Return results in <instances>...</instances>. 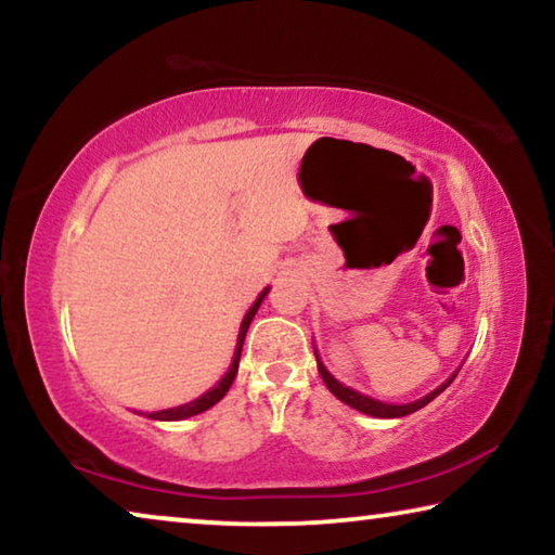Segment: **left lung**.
<instances>
[{
	"mask_svg": "<svg viewBox=\"0 0 555 555\" xmlns=\"http://www.w3.org/2000/svg\"><path fill=\"white\" fill-rule=\"evenodd\" d=\"M315 360H318V372H321V377H323V382H325V387L331 389L337 399H340L343 403H347V406H352V409L362 411V413H370V416H377V418H399V416H409V413L418 411V409H424L428 401H434L440 391L448 389V384L453 382V379H455V374L460 372V370H457V372L453 374V377H450L446 384H440V387H438L436 391L426 393L424 399H416V401H411V403H384V401H377V399L364 397V393L354 391V389L345 387V384L337 382V379L333 377V374L325 370V364L321 362V357H318V352H315Z\"/></svg>",
	"mask_w": 555,
	"mask_h": 555,
	"instance_id": "8db88e82",
	"label": "left lung"
}]
</instances>
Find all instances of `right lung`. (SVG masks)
<instances>
[{"mask_svg": "<svg viewBox=\"0 0 555 555\" xmlns=\"http://www.w3.org/2000/svg\"><path fill=\"white\" fill-rule=\"evenodd\" d=\"M267 294H269V288L261 291L259 298L255 300V304H251V308L247 311V315H244V321L240 325V335H237V350H234V357H232V364H230L228 374H224V377L218 384H215L212 389L205 391L201 399L188 401V403H183V406H176V409L154 411V413H149V418H154V421H181V418H188V416H195V413H203V411H208L210 406H215V403H218L224 397V393H228V389L232 387V382H234V374H237V367H240V354H242L244 335H247V327L251 323V318H255V313L259 311L261 300H264Z\"/></svg>", "mask_w": 555, "mask_h": 555, "instance_id": "obj_1", "label": "right lung"}]
</instances>
